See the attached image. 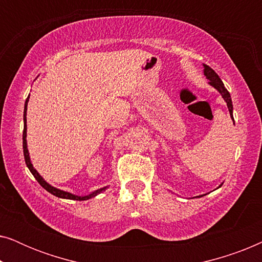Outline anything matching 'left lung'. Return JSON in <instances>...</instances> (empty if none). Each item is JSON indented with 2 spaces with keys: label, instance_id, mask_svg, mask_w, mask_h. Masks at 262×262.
<instances>
[{
  "label": "left lung",
  "instance_id": "1",
  "mask_svg": "<svg viewBox=\"0 0 262 262\" xmlns=\"http://www.w3.org/2000/svg\"><path fill=\"white\" fill-rule=\"evenodd\" d=\"M203 67H204V75H205L207 80H209V84L212 85V87L216 89V91L220 92L222 98H223L224 101L227 102V106H228L229 113H230L231 119H234V118H232V110H234V108H232V101H231L230 93H229L227 91V88L224 87L223 82H222L220 76H218V75L216 74V71H214L213 69H211L209 66H206V64H203ZM222 185H223V182H222V184L218 186V188H220ZM203 195H205V194H203ZM203 195H196V196H194V198H200V196H203Z\"/></svg>",
  "mask_w": 262,
  "mask_h": 262
}]
</instances>
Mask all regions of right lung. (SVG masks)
Masks as SVG:
<instances>
[{"mask_svg": "<svg viewBox=\"0 0 262 262\" xmlns=\"http://www.w3.org/2000/svg\"><path fill=\"white\" fill-rule=\"evenodd\" d=\"M28 100H30V96L26 99V102H25V110H24V134H23V148H24V156H25V162H26L28 169L32 174H33V177L35 178V180H37L39 184L41 185V187H44L46 191L49 193H51V194L58 196V198H63V199H71V200H88L93 198V196L100 194V193L106 191L107 186L102 188H99L96 189V191L89 193L87 195H76V194H73V193L70 192H67V191H63V189H59V188H56L53 187L49 184V182H46L44 180V178L41 177L40 174L38 173L37 169L33 167V164L31 162V157H30V152H28V149H27V103H28Z\"/></svg>", "mask_w": 262, "mask_h": 262, "instance_id": "obj_1", "label": "right lung"}]
</instances>
